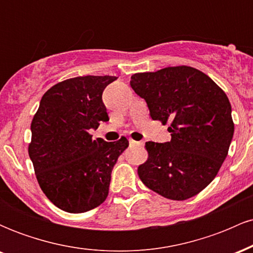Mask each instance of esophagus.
<instances>
[{
	"mask_svg": "<svg viewBox=\"0 0 253 253\" xmlns=\"http://www.w3.org/2000/svg\"><path fill=\"white\" fill-rule=\"evenodd\" d=\"M129 145L130 146H140V143H139V141H134V140H132V139H129Z\"/></svg>",
	"mask_w": 253,
	"mask_h": 253,
	"instance_id": "34e87169",
	"label": "esophagus"
}]
</instances>
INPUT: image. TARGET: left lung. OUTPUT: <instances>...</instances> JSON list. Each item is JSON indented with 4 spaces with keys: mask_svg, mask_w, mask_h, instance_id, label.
Returning <instances> with one entry per match:
<instances>
[{
    "mask_svg": "<svg viewBox=\"0 0 253 253\" xmlns=\"http://www.w3.org/2000/svg\"><path fill=\"white\" fill-rule=\"evenodd\" d=\"M130 80L152 120L170 123V141L146 143L149 158L138 168L141 182L170 200L195 196L215 178L227 157L234 133L228 97L190 66L134 74Z\"/></svg>",
    "mask_w": 253,
    "mask_h": 253,
    "instance_id": "1",
    "label": "left lung"
}]
</instances>
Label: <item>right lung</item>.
I'll list each match as a JSON object with an SVG mask.
<instances>
[{
    "mask_svg": "<svg viewBox=\"0 0 253 253\" xmlns=\"http://www.w3.org/2000/svg\"><path fill=\"white\" fill-rule=\"evenodd\" d=\"M114 76H82L48 89L31 125L28 147L38 183L69 213L94 210L108 196L112 170L128 147L125 136L107 143L89 134L109 120L102 92Z\"/></svg>",
    "mask_w": 253,
    "mask_h": 253,
    "instance_id": "obj_1",
    "label": "right lung"
}]
</instances>
